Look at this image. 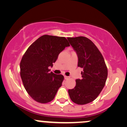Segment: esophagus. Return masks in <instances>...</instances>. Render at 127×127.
<instances>
[{
    "label": "esophagus",
    "mask_w": 127,
    "mask_h": 127,
    "mask_svg": "<svg viewBox=\"0 0 127 127\" xmlns=\"http://www.w3.org/2000/svg\"><path fill=\"white\" fill-rule=\"evenodd\" d=\"M68 78H69V77L66 76H64V79H68Z\"/></svg>",
    "instance_id": "1"
}]
</instances>
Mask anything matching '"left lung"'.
<instances>
[{"instance_id":"8db88e82","label":"left lung","mask_w":127,"mask_h":127,"mask_svg":"<svg viewBox=\"0 0 127 127\" xmlns=\"http://www.w3.org/2000/svg\"><path fill=\"white\" fill-rule=\"evenodd\" d=\"M70 44L76 52L78 66L83 68L82 79L76 80V86L68 90L70 98L78 104L94 101L105 85L107 68L103 57L90 39L84 36L68 37Z\"/></svg>"}]
</instances>
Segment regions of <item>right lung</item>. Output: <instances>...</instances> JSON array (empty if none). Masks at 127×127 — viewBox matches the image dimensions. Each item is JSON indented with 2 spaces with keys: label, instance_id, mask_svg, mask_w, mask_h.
Returning <instances> with one entry per match:
<instances>
[{
  "label": "right lung",
  "instance_id": "obj_1",
  "mask_svg": "<svg viewBox=\"0 0 127 127\" xmlns=\"http://www.w3.org/2000/svg\"><path fill=\"white\" fill-rule=\"evenodd\" d=\"M70 44L64 37L42 36L27 49L20 62L24 88L33 100L46 103L54 98L64 76L49 72L59 54Z\"/></svg>",
  "mask_w": 127,
  "mask_h": 127
}]
</instances>
